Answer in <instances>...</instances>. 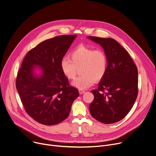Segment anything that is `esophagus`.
Here are the masks:
<instances>
[{
  "label": "esophagus",
  "instance_id": "esophagus-1",
  "mask_svg": "<svg viewBox=\"0 0 156 156\" xmlns=\"http://www.w3.org/2000/svg\"><path fill=\"white\" fill-rule=\"evenodd\" d=\"M85 93V91H84V90H79V93L80 94H83V93Z\"/></svg>",
  "mask_w": 156,
  "mask_h": 156
}]
</instances>
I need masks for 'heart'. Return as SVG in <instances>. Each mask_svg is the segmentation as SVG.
Returning a JSON list of instances; mask_svg holds the SVG:
<instances>
[{"label": "heart", "mask_w": 156, "mask_h": 156, "mask_svg": "<svg viewBox=\"0 0 156 156\" xmlns=\"http://www.w3.org/2000/svg\"><path fill=\"white\" fill-rule=\"evenodd\" d=\"M60 62V67L64 76L69 80L75 78L80 69L81 76L72 82V85L81 90L91 86L96 81H101L107 70V57L101 49H94L85 45L76 47Z\"/></svg>", "instance_id": "1"}]
</instances>
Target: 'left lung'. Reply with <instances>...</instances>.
Here are the masks:
<instances>
[{
	"label": "left lung",
	"instance_id": "obj_1",
	"mask_svg": "<svg viewBox=\"0 0 156 156\" xmlns=\"http://www.w3.org/2000/svg\"><path fill=\"white\" fill-rule=\"evenodd\" d=\"M100 44L107 57V72L92 90L94 99L90 105L92 117L110 124L123 119L134 105L138 96V70L128 52L115 39L87 36Z\"/></svg>",
	"mask_w": 156,
	"mask_h": 156
}]
</instances>
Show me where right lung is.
Here are the masks:
<instances>
[{"mask_svg":"<svg viewBox=\"0 0 156 156\" xmlns=\"http://www.w3.org/2000/svg\"><path fill=\"white\" fill-rule=\"evenodd\" d=\"M76 35H62L44 41L30 50L21 63L16 87L27 113L45 125H57L69 115L79 96L63 74L60 62ZM40 67L41 75L34 73Z\"/></svg>","mask_w":156,"mask_h":156,"instance_id":"right-lung-1","label":"right lung"}]
</instances>
